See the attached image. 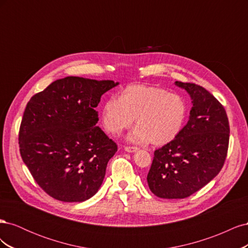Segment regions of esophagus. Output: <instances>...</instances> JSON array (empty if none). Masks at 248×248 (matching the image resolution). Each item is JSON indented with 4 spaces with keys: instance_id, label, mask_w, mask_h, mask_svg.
I'll return each mask as SVG.
<instances>
[{
    "instance_id": "34e87169",
    "label": "esophagus",
    "mask_w": 248,
    "mask_h": 248,
    "mask_svg": "<svg viewBox=\"0 0 248 248\" xmlns=\"http://www.w3.org/2000/svg\"><path fill=\"white\" fill-rule=\"evenodd\" d=\"M124 149H125V151H126V152H129V153L137 152L138 150H139V148H137V147H128V146L125 147Z\"/></svg>"
}]
</instances>
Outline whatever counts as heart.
Returning <instances> with one entry per match:
<instances>
[{
  "instance_id": "heart-1",
  "label": "heart",
  "mask_w": 248,
  "mask_h": 248,
  "mask_svg": "<svg viewBox=\"0 0 248 248\" xmlns=\"http://www.w3.org/2000/svg\"><path fill=\"white\" fill-rule=\"evenodd\" d=\"M187 111V103L179 94L161 87L131 85L120 97L110 96L104 101L102 123L107 130L119 134L136 121L137 127L128 136L130 141L163 146L181 132Z\"/></svg>"
}]
</instances>
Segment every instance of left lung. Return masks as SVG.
<instances>
[{"instance_id":"obj_1","label":"left lung","mask_w":248,"mask_h":248,"mask_svg":"<svg viewBox=\"0 0 248 248\" xmlns=\"http://www.w3.org/2000/svg\"><path fill=\"white\" fill-rule=\"evenodd\" d=\"M191 98L187 124L179 136L154 152L147 181L161 199H184L217 176L226 160L230 126L224 108L205 88L175 81Z\"/></svg>"}]
</instances>
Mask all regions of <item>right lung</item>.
I'll return each mask as SVG.
<instances>
[{
    "mask_svg": "<svg viewBox=\"0 0 248 248\" xmlns=\"http://www.w3.org/2000/svg\"><path fill=\"white\" fill-rule=\"evenodd\" d=\"M119 85L78 77L57 79L28 102L19 151L35 181L62 202H84L98 191L118 147L104 133L95 108Z\"/></svg>",
    "mask_w": 248,
    "mask_h": 248,
    "instance_id": "right-lung-1",
    "label": "right lung"
}]
</instances>
